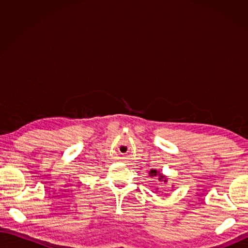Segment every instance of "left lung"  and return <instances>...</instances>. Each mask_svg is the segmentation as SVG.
Segmentation results:
<instances>
[{
    "label": "left lung",
    "mask_w": 248,
    "mask_h": 248,
    "mask_svg": "<svg viewBox=\"0 0 248 248\" xmlns=\"http://www.w3.org/2000/svg\"><path fill=\"white\" fill-rule=\"evenodd\" d=\"M149 176H150V177H157V180H159L160 182L167 183V181H168L167 176H164L162 172H160V170L157 171L156 170H151L149 171Z\"/></svg>",
    "instance_id": "left-lung-1"
}]
</instances>
